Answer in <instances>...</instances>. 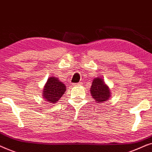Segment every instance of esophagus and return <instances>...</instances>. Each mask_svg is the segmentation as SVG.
Wrapping results in <instances>:
<instances>
[{
    "label": "esophagus",
    "mask_w": 152,
    "mask_h": 152,
    "mask_svg": "<svg viewBox=\"0 0 152 152\" xmlns=\"http://www.w3.org/2000/svg\"><path fill=\"white\" fill-rule=\"evenodd\" d=\"M80 85H81V83H75V84H72V86H80Z\"/></svg>",
    "instance_id": "1"
}]
</instances>
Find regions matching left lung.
<instances>
[{
    "label": "left lung",
    "instance_id": "1",
    "mask_svg": "<svg viewBox=\"0 0 152 152\" xmlns=\"http://www.w3.org/2000/svg\"><path fill=\"white\" fill-rule=\"evenodd\" d=\"M91 96L97 103H103L111 97V92L109 86L105 84L104 80L99 77L93 80L91 87Z\"/></svg>",
    "mask_w": 152,
    "mask_h": 152
}]
</instances>
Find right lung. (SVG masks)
<instances>
[{
  "instance_id": "right-lung-1",
  "label": "right lung",
  "mask_w": 152,
  "mask_h": 152,
  "mask_svg": "<svg viewBox=\"0 0 152 152\" xmlns=\"http://www.w3.org/2000/svg\"><path fill=\"white\" fill-rule=\"evenodd\" d=\"M66 90V86L63 82L55 77H50L45 83L43 91V96L45 101L55 104L59 100Z\"/></svg>"
}]
</instances>
